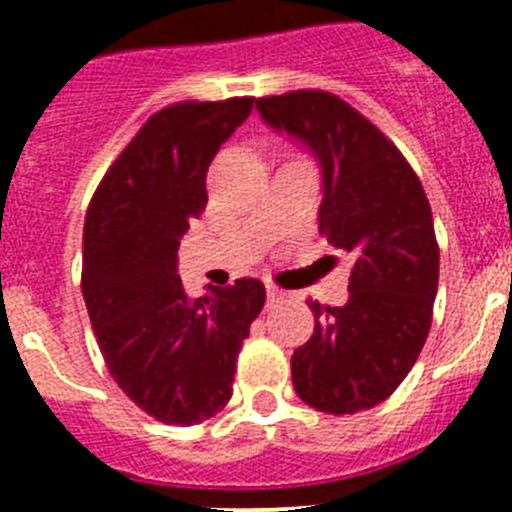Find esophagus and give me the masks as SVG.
<instances>
[{
	"label": "esophagus",
	"mask_w": 512,
	"mask_h": 512,
	"mask_svg": "<svg viewBox=\"0 0 512 512\" xmlns=\"http://www.w3.org/2000/svg\"><path fill=\"white\" fill-rule=\"evenodd\" d=\"M266 300H269V305H279V302L289 300V292L287 289L277 287V284H269V287H266Z\"/></svg>",
	"instance_id": "obj_1"
}]
</instances>
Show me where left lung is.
Returning a JSON list of instances; mask_svg holds the SVG:
<instances>
[{
	"mask_svg": "<svg viewBox=\"0 0 512 512\" xmlns=\"http://www.w3.org/2000/svg\"><path fill=\"white\" fill-rule=\"evenodd\" d=\"M271 128L295 135L323 166L320 233L354 256L343 307L310 300L315 330L292 356V384L320 413L384 402L428 338L438 243L418 174L377 125L323 89L256 99Z\"/></svg>",
	"mask_w": 512,
	"mask_h": 512,
	"instance_id": "left-lung-1",
	"label": "left lung"
}]
</instances>
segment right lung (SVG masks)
Listing matches in <instances>:
<instances>
[{"label": "right lung", "instance_id": "1", "mask_svg": "<svg viewBox=\"0 0 512 512\" xmlns=\"http://www.w3.org/2000/svg\"><path fill=\"white\" fill-rule=\"evenodd\" d=\"M251 110L253 97L158 110L102 176L84 220L81 292L104 364L166 425L202 423L228 405L266 300L259 279L189 297L176 274L179 241L207 205V166Z\"/></svg>", "mask_w": 512, "mask_h": 512}]
</instances>
